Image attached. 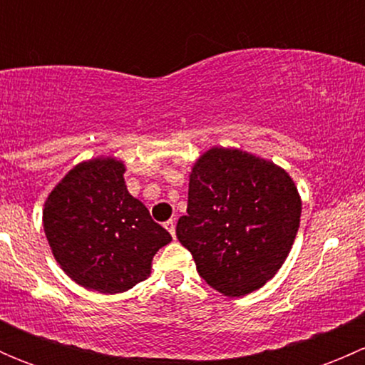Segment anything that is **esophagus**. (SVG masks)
Returning <instances> with one entry per match:
<instances>
[{"label":"esophagus","mask_w":365,"mask_h":365,"mask_svg":"<svg viewBox=\"0 0 365 365\" xmlns=\"http://www.w3.org/2000/svg\"><path fill=\"white\" fill-rule=\"evenodd\" d=\"M164 227L165 230L169 231V233H171V237H175V227H176V222L173 219H169L168 222H164Z\"/></svg>","instance_id":"esophagus-1"}]
</instances>
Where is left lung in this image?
Returning a JSON list of instances; mask_svg holds the SVG:
<instances>
[{
	"instance_id": "obj_1",
	"label": "left lung",
	"mask_w": 365,
	"mask_h": 365,
	"mask_svg": "<svg viewBox=\"0 0 365 365\" xmlns=\"http://www.w3.org/2000/svg\"><path fill=\"white\" fill-rule=\"evenodd\" d=\"M300 213L284 169L237 148H212L190 173L187 215L178 219L176 237L213 289L244 297L282 267Z\"/></svg>"
}]
</instances>
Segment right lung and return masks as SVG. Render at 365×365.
Masks as SVG:
<instances>
[{
  "mask_svg": "<svg viewBox=\"0 0 365 365\" xmlns=\"http://www.w3.org/2000/svg\"><path fill=\"white\" fill-rule=\"evenodd\" d=\"M125 164L109 157L70 169L43 205V231L72 281L98 293H123L145 281L171 235L125 185Z\"/></svg>",
  "mask_w": 365,
  "mask_h": 365,
  "instance_id": "1",
  "label": "right lung"
}]
</instances>
